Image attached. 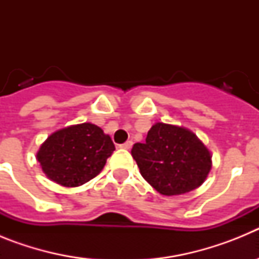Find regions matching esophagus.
<instances>
[{
  "label": "esophagus",
  "instance_id": "34e87169",
  "mask_svg": "<svg viewBox=\"0 0 259 259\" xmlns=\"http://www.w3.org/2000/svg\"><path fill=\"white\" fill-rule=\"evenodd\" d=\"M132 145H134V143H132V141H125L124 144H122V145H120V148H122V149H131L132 148Z\"/></svg>",
  "mask_w": 259,
  "mask_h": 259
}]
</instances>
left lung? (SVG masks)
<instances>
[{"instance_id": "1", "label": "left lung", "mask_w": 259, "mask_h": 259, "mask_svg": "<svg viewBox=\"0 0 259 259\" xmlns=\"http://www.w3.org/2000/svg\"><path fill=\"white\" fill-rule=\"evenodd\" d=\"M131 154L158 193L179 196L198 188L211 170V153L191 130L157 122Z\"/></svg>"}]
</instances>
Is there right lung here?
<instances>
[{"label":"right lung","instance_id":"obj_1","mask_svg":"<svg viewBox=\"0 0 259 259\" xmlns=\"http://www.w3.org/2000/svg\"><path fill=\"white\" fill-rule=\"evenodd\" d=\"M115 150L109 135L92 123L68 125L41 144L36 158L48 179L63 187H79L96 178Z\"/></svg>","mask_w":259,"mask_h":259}]
</instances>
